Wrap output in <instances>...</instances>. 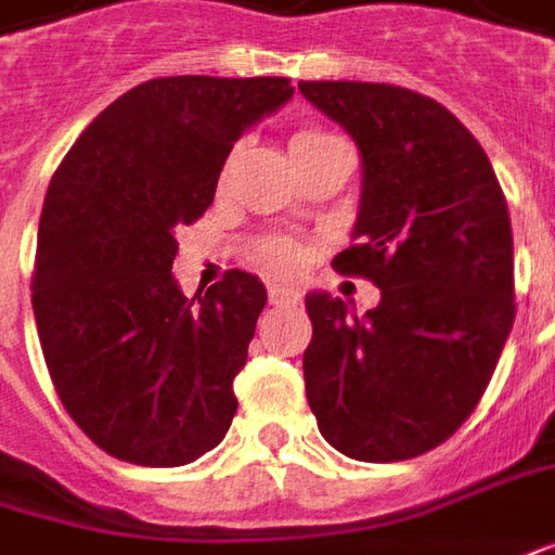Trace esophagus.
Returning <instances> with one entry per match:
<instances>
[{
  "instance_id": "obj_1",
  "label": "esophagus",
  "mask_w": 555,
  "mask_h": 555,
  "mask_svg": "<svg viewBox=\"0 0 555 555\" xmlns=\"http://www.w3.org/2000/svg\"><path fill=\"white\" fill-rule=\"evenodd\" d=\"M267 297H270V304H276V307H282V304H297V300H300L297 288L285 285V282H270V285H267Z\"/></svg>"
}]
</instances>
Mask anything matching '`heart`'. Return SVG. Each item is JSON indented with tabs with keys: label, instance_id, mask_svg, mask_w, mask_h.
Returning a JSON list of instances; mask_svg holds the SVG:
<instances>
[{
	"label": "heart",
	"instance_id": "heart-1",
	"mask_svg": "<svg viewBox=\"0 0 555 555\" xmlns=\"http://www.w3.org/2000/svg\"><path fill=\"white\" fill-rule=\"evenodd\" d=\"M319 139H327V133L322 130H297L292 135V151H300L312 145V142H319ZM255 261L261 263L263 270H273V273H288L297 267L300 261V255H297V248L288 243V240H267L258 246L255 251Z\"/></svg>",
	"mask_w": 555,
	"mask_h": 555
}]
</instances>
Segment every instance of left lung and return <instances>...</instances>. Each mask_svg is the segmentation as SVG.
<instances>
[{
  "label": "left lung",
  "instance_id": "left-lung-1",
  "mask_svg": "<svg viewBox=\"0 0 555 555\" xmlns=\"http://www.w3.org/2000/svg\"><path fill=\"white\" fill-rule=\"evenodd\" d=\"M297 88L358 145L356 246L334 267L379 288L364 315L307 294L309 410L349 459H413L474 413L514 327L507 199L480 142L431 96L371 81Z\"/></svg>",
  "mask_w": 555,
  "mask_h": 555
}]
</instances>
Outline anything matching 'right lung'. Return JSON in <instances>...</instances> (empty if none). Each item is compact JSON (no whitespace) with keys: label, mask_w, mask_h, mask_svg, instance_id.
Wrapping results in <instances>:
<instances>
[{"label":"right lung","mask_w":555,"mask_h":555,"mask_svg":"<svg viewBox=\"0 0 555 555\" xmlns=\"http://www.w3.org/2000/svg\"><path fill=\"white\" fill-rule=\"evenodd\" d=\"M288 78L172 75L90 120L48 184L33 273L44 364L75 425L115 459L197 462L228 435L267 288L172 276L176 230L212 206L230 149L292 100Z\"/></svg>","instance_id":"right-lung-1"}]
</instances>
